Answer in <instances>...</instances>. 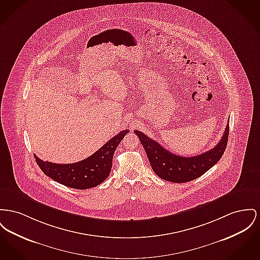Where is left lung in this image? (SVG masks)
<instances>
[{
    "instance_id": "1",
    "label": "left lung",
    "mask_w": 260,
    "mask_h": 260,
    "mask_svg": "<svg viewBox=\"0 0 260 260\" xmlns=\"http://www.w3.org/2000/svg\"><path fill=\"white\" fill-rule=\"evenodd\" d=\"M135 133L146 152L154 173L159 178L171 183H186L202 176L221 159L228 143L229 123L214 148L192 157L176 155L141 132L135 131Z\"/></svg>"
}]
</instances>
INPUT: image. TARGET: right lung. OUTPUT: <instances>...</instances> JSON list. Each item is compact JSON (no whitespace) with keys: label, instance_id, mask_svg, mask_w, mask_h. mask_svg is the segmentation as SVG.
Returning a JSON list of instances; mask_svg holds the SVG:
<instances>
[{"label":"right lung","instance_id":"right-lung-1","mask_svg":"<svg viewBox=\"0 0 260 260\" xmlns=\"http://www.w3.org/2000/svg\"><path fill=\"white\" fill-rule=\"evenodd\" d=\"M128 133L120 132L88 158L72 164H55L43 161L34 155L39 168L49 178L68 187L86 189L103 183L111 172L114 152Z\"/></svg>","mask_w":260,"mask_h":260}]
</instances>
